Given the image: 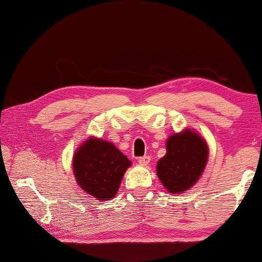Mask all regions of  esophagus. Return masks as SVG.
<instances>
[{
    "label": "esophagus",
    "mask_w": 262,
    "mask_h": 262,
    "mask_svg": "<svg viewBox=\"0 0 262 262\" xmlns=\"http://www.w3.org/2000/svg\"><path fill=\"white\" fill-rule=\"evenodd\" d=\"M150 162V156H142L138 159V163L142 166H148Z\"/></svg>",
    "instance_id": "34e87169"
}]
</instances>
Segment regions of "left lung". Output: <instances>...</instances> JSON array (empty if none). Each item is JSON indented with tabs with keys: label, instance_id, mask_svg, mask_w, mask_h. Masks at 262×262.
Masks as SVG:
<instances>
[{
	"label": "left lung",
	"instance_id": "left-lung-1",
	"mask_svg": "<svg viewBox=\"0 0 262 262\" xmlns=\"http://www.w3.org/2000/svg\"><path fill=\"white\" fill-rule=\"evenodd\" d=\"M166 146L167 154L157 162V175L168 192L180 194L198 181L206 166L209 148L206 142L189 128L171 135Z\"/></svg>",
	"mask_w": 262,
	"mask_h": 262
}]
</instances>
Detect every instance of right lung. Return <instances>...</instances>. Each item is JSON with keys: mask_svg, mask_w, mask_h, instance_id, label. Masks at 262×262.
<instances>
[{"mask_svg": "<svg viewBox=\"0 0 262 262\" xmlns=\"http://www.w3.org/2000/svg\"><path fill=\"white\" fill-rule=\"evenodd\" d=\"M130 160L112 143L91 137L75 152L73 169L80 187L98 200L117 194Z\"/></svg>", "mask_w": 262, "mask_h": 262, "instance_id": "1", "label": "right lung"}]
</instances>
